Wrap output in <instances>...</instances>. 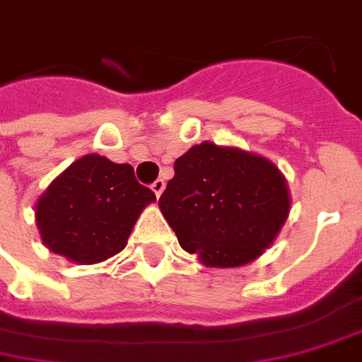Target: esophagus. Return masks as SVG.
Returning a JSON list of instances; mask_svg holds the SVG:
<instances>
[{"label":"esophagus","mask_w":362,"mask_h":362,"mask_svg":"<svg viewBox=\"0 0 362 362\" xmlns=\"http://www.w3.org/2000/svg\"><path fill=\"white\" fill-rule=\"evenodd\" d=\"M164 186H166V184H164L163 178H158V180L153 182V186H151V188H153V192L156 194V198H160V194L164 192Z\"/></svg>","instance_id":"1"}]
</instances>
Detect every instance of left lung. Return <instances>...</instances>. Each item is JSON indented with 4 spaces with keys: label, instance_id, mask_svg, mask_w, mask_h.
<instances>
[{
    "label": "left lung",
    "instance_id": "left-lung-1",
    "mask_svg": "<svg viewBox=\"0 0 362 362\" xmlns=\"http://www.w3.org/2000/svg\"><path fill=\"white\" fill-rule=\"evenodd\" d=\"M184 251L233 269L269 249L290 214L286 180L264 156L202 143L174 163L158 199Z\"/></svg>",
    "mask_w": 362,
    "mask_h": 362
}]
</instances>
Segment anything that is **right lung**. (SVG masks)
Returning a JSON list of instances; mask_svg holds the SVG:
<instances>
[{"label":"right lung","mask_w":362,"mask_h":362,"mask_svg":"<svg viewBox=\"0 0 362 362\" xmlns=\"http://www.w3.org/2000/svg\"><path fill=\"white\" fill-rule=\"evenodd\" d=\"M156 199L131 164L86 155L50 182L35 219L49 251L78 264H95L125 249L141 211Z\"/></svg>","instance_id":"right-lung-1"}]
</instances>
